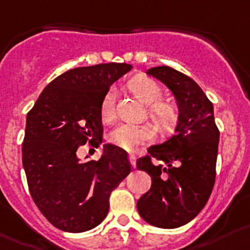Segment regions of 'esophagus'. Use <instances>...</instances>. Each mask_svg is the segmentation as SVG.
Masks as SVG:
<instances>
[{
    "label": "esophagus",
    "mask_w": 250,
    "mask_h": 250,
    "mask_svg": "<svg viewBox=\"0 0 250 250\" xmlns=\"http://www.w3.org/2000/svg\"><path fill=\"white\" fill-rule=\"evenodd\" d=\"M129 161H130V165H131L132 168H135V167H136V156H135V155H130Z\"/></svg>",
    "instance_id": "esophagus-1"
}]
</instances>
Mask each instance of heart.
Returning a JSON list of instances; mask_svg holds the SVG:
<instances>
[{"label": "heart", "instance_id": "1", "mask_svg": "<svg viewBox=\"0 0 250 250\" xmlns=\"http://www.w3.org/2000/svg\"><path fill=\"white\" fill-rule=\"evenodd\" d=\"M130 89L136 98L145 104L150 105V114L152 119L162 129H170L177 119V109L170 103L159 102L161 98V88L156 82L144 75L132 78L129 83ZM116 90L110 89L105 94L102 103V118L109 121L115 115ZM153 130L145 125L120 124L109 134V141L118 147L126 151H135L144 144L153 139Z\"/></svg>", "mask_w": 250, "mask_h": 250}]
</instances>
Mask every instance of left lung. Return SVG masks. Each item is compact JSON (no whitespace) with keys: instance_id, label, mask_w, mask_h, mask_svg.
I'll return each mask as SVG.
<instances>
[{"instance_id":"8db88e82","label":"left lung","mask_w":250,"mask_h":250,"mask_svg":"<svg viewBox=\"0 0 250 250\" xmlns=\"http://www.w3.org/2000/svg\"><path fill=\"white\" fill-rule=\"evenodd\" d=\"M146 74L170 89L178 116L175 134L150 146L147 156L136 161L137 170L152 180L151 188L137 201V210L151 226L172 229L192 221L212 193L219 131L213 104L193 79L167 65L150 68ZM151 157L165 166L153 165Z\"/></svg>"}]
</instances>
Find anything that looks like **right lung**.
I'll return each mask as SVG.
<instances>
[{
    "label": "right lung",
    "instance_id": "obj_1",
    "mask_svg": "<svg viewBox=\"0 0 250 250\" xmlns=\"http://www.w3.org/2000/svg\"><path fill=\"white\" fill-rule=\"evenodd\" d=\"M131 68L105 63L68 70L43 89L27 114L22 162L28 188L58 229L80 233L102 223L110 193L131 171L126 152L110 144L103 146L99 161L77 156L86 141L102 144L103 99Z\"/></svg>",
    "mask_w": 250,
    "mask_h": 250
}]
</instances>
